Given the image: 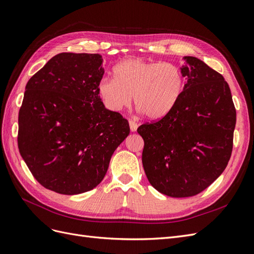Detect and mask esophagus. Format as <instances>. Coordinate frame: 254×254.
Returning a JSON list of instances; mask_svg holds the SVG:
<instances>
[{
	"label": "esophagus",
	"instance_id": "34e87169",
	"mask_svg": "<svg viewBox=\"0 0 254 254\" xmlns=\"http://www.w3.org/2000/svg\"><path fill=\"white\" fill-rule=\"evenodd\" d=\"M128 125H129L130 130H132V132H136L137 127H138V125L136 124V122L134 120H128Z\"/></svg>",
	"mask_w": 254,
	"mask_h": 254
}]
</instances>
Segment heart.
I'll list each match as a JSON object with an SVG mask.
<instances>
[{
  "label": "heart",
  "instance_id": "obj_1",
  "mask_svg": "<svg viewBox=\"0 0 254 254\" xmlns=\"http://www.w3.org/2000/svg\"><path fill=\"white\" fill-rule=\"evenodd\" d=\"M114 78H103L98 84L104 106L120 112L132 102L150 120L166 117L181 99L185 78L176 64L130 58L117 64Z\"/></svg>",
  "mask_w": 254,
  "mask_h": 254
}]
</instances>
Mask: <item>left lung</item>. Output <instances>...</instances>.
I'll return each instance as SVG.
<instances>
[{
	"label": "left lung",
	"mask_w": 254,
	"mask_h": 254,
	"mask_svg": "<svg viewBox=\"0 0 254 254\" xmlns=\"http://www.w3.org/2000/svg\"><path fill=\"white\" fill-rule=\"evenodd\" d=\"M181 67L187 83L166 117L145 124L142 165L150 184L171 197L200 193L220 176L230 159L236 111L224 77L195 57Z\"/></svg>",
	"instance_id": "obj_1"
}]
</instances>
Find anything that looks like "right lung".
Wrapping results in <instances>:
<instances>
[{
    "label": "right lung",
    "instance_id": "1",
    "mask_svg": "<svg viewBox=\"0 0 254 254\" xmlns=\"http://www.w3.org/2000/svg\"><path fill=\"white\" fill-rule=\"evenodd\" d=\"M102 62L99 54L62 53L26 84L19 112V151L48 190L76 195L94 189L129 134L127 120L101 101Z\"/></svg>",
    "mask_w": 254,
    "mask_h": 254
}]
</instances>
